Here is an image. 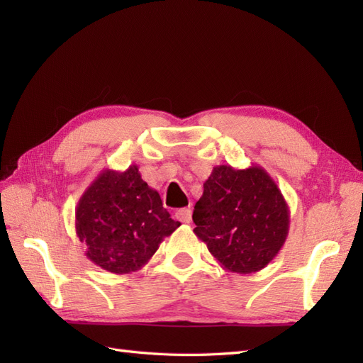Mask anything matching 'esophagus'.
<instances>
[{
	"label": "esophagus",
	"mask_w": 363,
	"mask_h": 363,
	"mask_svg": "<svg viewBox=\"0 0 363 363\" xmlns=\"http://www.w3.org/2000/svg\"><path fill=\"white\" fill-rule=\"evenodd\" d=\"M175 216H177L179 221L189 224L191 219H192V211H191L189 207H183V208H180V211H177V213H175Z\"/></svg>",
	"instance_id": "esophagus-1"
}]
</instances>
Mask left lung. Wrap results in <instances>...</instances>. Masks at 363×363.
Here are the masks:
<instances>
[{
    "mask_svg": "<svg viewBox=\"0 0 363 363\" xmlns=\"http://www.w3.org/2000/svg\"><path fill=\"white\" fill-rule=\"evenodd\" d=\"M194 233L230 272L252 274L279 255L289 233V207L259 164L215 167L195 203Z\"/></svg>",
    "mask_w": 363,
    "mask_h": 363,
    "instance_id": "left-lung-1",
    "label": "left lung"
}]
</instances>
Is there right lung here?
I'll use <instances>...</instances> for the list:
<instances>
[{
	"label": "right lung",
	"instance_id": "add662e5",
	"mask_svg": "<svg viewBox=\"0 0 363 363\" xmlns=\"http://www.w3.org/2000/svg\"><path fill=\"white\" fill-rule=\"evenodd\" d=\"M177 227L138 164L101 171L75 208V233L86 257L113 274L140 269Z\"/></svg>",
	"mask_w": 363,
	"mask_h": 363
}]
</instances>
